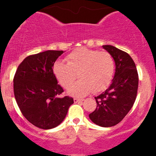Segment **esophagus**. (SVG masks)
Here are the masks:
<instances>
[{
  "label": "esophagus",
  "instance_id": "1",
  "mask_svg": "<svg viewBox=\"0 0 156 156\" xmlns=\"http://www.w3.org/2000/svg\"><path fill=\"white\" fill-rule=\"evenodd\" d=\"M84 101V100L82 99H77V98H74V102L75 103H81V102Z\"/></svg>",
  "mask_w": 156,
  "mask_h": 156
}]
</instances>
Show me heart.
Listing matches in <instances>:
<instances>
[{
    "label": "heart",
    "mask_w": 156,
    "mask_h": 156,
    "mask_svg": "<svg viewBox=\"0 0 156 156\" xmlns=\"http://www.w3.org/2000/svg\"><path fill=\"white\" fill-rule=\"evenodd\" d=\"M67 63L57 61L53 72L62 87L68 89L77 78V81L69 89V94L81 97L92 90L99 92L104 90L111 81L115 71L112 56L106 51L81 48L72 52L66 57Z\"/></svg>",
    "instance_id": "obj_1"
}]
</instances>
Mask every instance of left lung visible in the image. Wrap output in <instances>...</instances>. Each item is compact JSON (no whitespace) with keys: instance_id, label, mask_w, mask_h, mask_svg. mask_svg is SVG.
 <instances>
[{"instance_id":"8db88e82","label":"left lung","mask_w":156,"mask_h":156,"mask_svg":"<svg viewBox=\"0 0 156 156\" xmlns=\"http://www.w3.org/2000/svg\"><path fill=\"white\" fill-rule=\"evenodd\" d=\"M103 48L114 59L115 72L109 87L95 97L97 108L89 118L96 125L108 127L119 124L132 108L139 78L136 65L128 53L112 45Z\"/></svg>"}]
</instances>
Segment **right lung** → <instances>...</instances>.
Wrapping results in <instances>:
<instances>
[{
  "instance_id": "obj_1",
  "label": "right lung",
  "mask_w": 156,
  "mask_h": 156,
  "mask_svg": "<svg viewBox=\"0 0 156 156\" xmlns=\"http://www.w3.org/2000/svg\"><path fill=\"white\" fill-rule=\"evenodd\" d=\"M62 53V50H47L27 56L13 78L14 96L21 112L30 123L44 130L60 125L74 103L68 96L58 97L63 89L53 67Z\"/></svg>"
}]
</instances>
